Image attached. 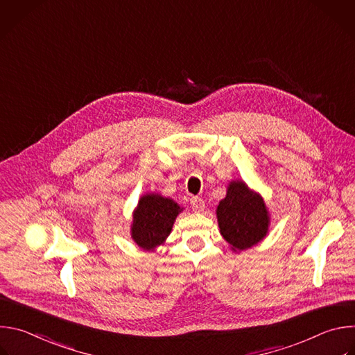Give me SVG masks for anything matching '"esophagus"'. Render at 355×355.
I'll return each mask as SVG.
<instances>
[{
  "mask_svg": "<svg viewBox=\"0 0 355 355\" xmlns=\"http://www.w3.org/2000/svg\"><path fill=\"white\" fill-rule=\"evenodd\" d=\"M191 207L195 212H202L205 208V202H204V199H200L198 196H192L191 198Z\"/></svg>",
  "mask_w": 355,
  "mask_h": 355,
  "instance_id": "34e87169",
  "label": "esophagus"
}]
</instances>
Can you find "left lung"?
<instances>
[{
  "mask_svg": "<svg viewBox=\"0 0 355 355\" xmlns=\"http://www.w3.org/2000/svg\"><path fill=\"white\" fill-rule=\"evenodd\" d=\"M216 216L220 234L234 251L256 245L268 233L270 214L263 196L240 180L229 184Z\"/></svg>",
  "mask_w": 355,
  "mask_h": 355,
  "instance_id": "1",
  "label": "left lung"
}]
</instances>
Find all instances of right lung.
Masks as SVG:
<instances>
[{
    "label": "right lung",
    "instance_id": "1",
    "mask_svg": "<svg viewBox=\"0 0 355 355\" xmlns=\"http://www.w3.org/2000/svg\"><path fill=\"white\" fill-rule=\"evenodd\" d=\"M182 208L175 200L160 193H146L133 211L130 234L143 250L153 251L171 233L175 218Z\"/></svg>",
    "mask_w": 355,
    "mask_h": 355
}]
</instances>
